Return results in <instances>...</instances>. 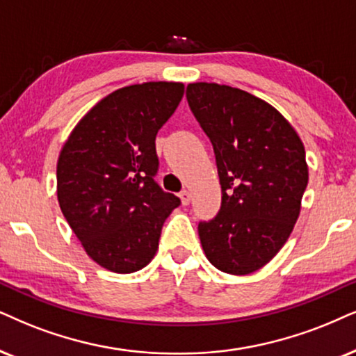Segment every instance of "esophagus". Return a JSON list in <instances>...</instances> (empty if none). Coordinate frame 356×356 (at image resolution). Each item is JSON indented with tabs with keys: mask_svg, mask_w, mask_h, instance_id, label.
<instances>
[{
	"mask_svg": "<svg viewBox=\"0 0 356 356\" xmlns=\"http://www.w3.org/2000/svg\"><path fill=\"white\" fill-rule=\"evenodd\" d=\"M179 197H181L182 205H188V202H191V192H188V191H182L181 193H179Z\"/></svg>",
	"mask_w": 356,
	"mask_h": 356,
	"instance_id": "esophagus-1",
	"label": "esophagus"
}]
</instances>
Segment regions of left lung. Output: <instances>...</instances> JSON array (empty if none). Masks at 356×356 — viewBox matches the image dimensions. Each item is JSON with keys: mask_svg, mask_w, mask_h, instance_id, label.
<instances>
[{"mask_svg": "<svg viewBox=\"0 0 356 356\" xmlns=\"http://www.w3.org/2000/svg\"><path fill=\"white\" fill-rule=\"evenodd\" d=\"M187 102L210 138L222 186L217 217L199 223L207 259L245 276L284 246L309 181L299 134L276 108L245 90L197 82Z\"/></svg>", "mask_w": 356, "mask_h": 356, "instance_id": "obj_1", "label": "left lung"}]
</instances>
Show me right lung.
Masks as SVG:
<instances>
[{"label":"right lung","instance_id":"1","mask_svg":"<svg viewBox=\"0 0 356 356\" xmlns=\"http://www.w3.org/2000/svg\"><path fill=\"white\" fill-rule=\"evenodd\" d=\"M184 97L181 82L115 90L72 129L57 161V200L85 253L111 273L139 271L181 200L154 182L156 134Z\"/></svg>","mask_w":356,"mask_h":356}]
</instances>
